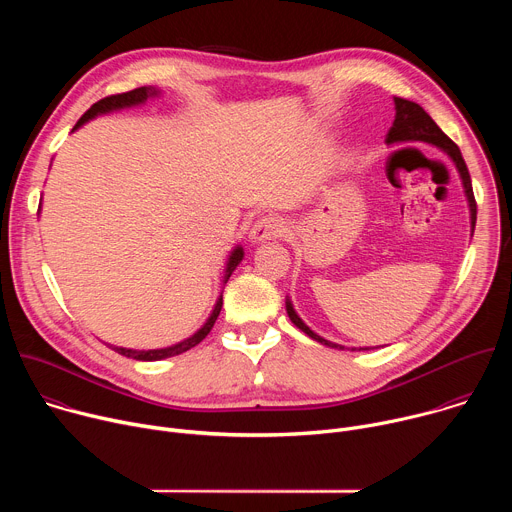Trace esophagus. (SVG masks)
Wrapping results in <instances>:
<instances>
[{
  "mask_svg": "<svg viewBox=\"0 0 512 512\" xmlns=\"http://www.w3.org/2000/svg\"><path fill=\"white\" fill-rule=\"evenodd\" d=\"M283 233H285L283 218H279L275 214H267V216H261L259 221L253 225L251 241L253 243H263V241L279 239Z\"/></svg>",
  "mask_w": 512,
  "mask_h": 512,
  "instance_id": "esophagus-1",
  "label": "esophagus"
}]
</instances>
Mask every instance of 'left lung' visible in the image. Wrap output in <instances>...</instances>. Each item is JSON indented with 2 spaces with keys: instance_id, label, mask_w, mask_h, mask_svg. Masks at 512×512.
<instances>
[{
  "instance_id": "1",
  "label": "left lung",
  "mask_w": 512,
  "mask_h": 512,
  "mask_svg": "<svg viewBox=\"0 0 512 512\" xmlns=\"http://www.w3.org/2000/svg\"><path fill=\"white\" fill-rule=\"evenodd\" d=\"M395 121L385 137L387 143H395V141H425V143H431L435 145V148H442L454 162H456V168L460 170V176H462V182H464V188H466V196H468V202H470V212H472V231H474V225H476V198H474V192H472V180H470V172L466 168V162L460 154V148L458 145L440 129L437 127V123L413 101H407V99H401V97H395ZM287 308V316L289 320L294 322L302 332H306L310 338H314L316 342L320 344H326V346H332V348H338L336 344L324 340L322 336H318L316 332H312L302 320L300 316L296 314V310L291 308V304L287 302L285 304ZM342 348V346H340Z\"/></svg>"
}]
</instances>
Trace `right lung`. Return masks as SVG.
<instances>
[{
  "instance_id": "right-lung-1",
  "label": "right lung",
  "mask_w": 512,
  "mask_h": 512,
  "mask_svg": "<svg viewBox=\"0 0 512 512\" xmlns=\"http://www.w3.org/2000/svg\"><path fill=\"white\" fill-rule=\"evenodd\" d=\"M156 91L154 89H148V87H139V89H133V91H127V93H119V95H109V97H105V99H101V101H97L79 121H77V125H75V129L77 127H81L85 121H89L91 117H95V115H99V113H107V111H113V109H121V107H131V105H137V103H143L145 99H148L150 95H154ZM241 259H243V249L241 247H237L235 251H233V255H231V259H229V267H227V275H225V283H227V279L231 277V273L235 271V267L241 263ZM221 308H223V296L218 298V302H216V306H214V310H212V314H210V318H208V322L194 334V336H190L188 340H184V342H180V344H176V346H170V348H162V350H131V348H117V346H113V350L115 352H119V354H123V356H127V358H135V360H162V358H168V356H176V354H182V352H186V350H190L192 346H196L198 342H202L206 336H208V332L212 330V326H214V322H216V318H218V314H221Z\"/></svg>"
}]
</instances>
